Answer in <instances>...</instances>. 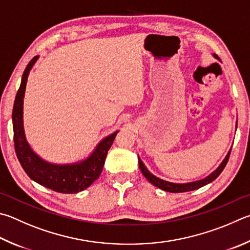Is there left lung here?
<instances>
[{"mask_svg":"<svg viewBox=\"0 0 250 250\" xmlns=\"http://www.w3.org/2000/svg\"><path fill=\"white\" fill-rule=\"evenodd\" d=\"M213 57L219 60V57H217L215 53H213ZM236 125H237V122H236ZM230 149H232V148H230ZM230 149L229 151L228 155L225 156L224 160L222 161L220 166L217 167V168L214 171H212L210 175L206 177V178L200 179V180H196V181H191V183L176 184V183H170V181H167V180L158 178V177L154 176L152 172H149V170L146 168V166L143 164V162L141 161L140 157H139V167H140V170L142 171V174L144 175L145 178H146L149 181V183L155 186V187H157V188H160L162 190H165V191H167V192H175V193L176 192L192 191V190H197L199 188L203 187V186L212 183L213 180H215L217 177H219L221 172L223 171L226 164H228L229 158V154H230Z\"/></svg>","mask_w":250,"mask_h":250,"instance_id":"obj_1","label":"left lung"}]
</instances>
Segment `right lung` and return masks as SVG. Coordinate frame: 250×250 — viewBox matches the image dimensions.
<instances>
[{"label":"right lung","mask_w":250,"mask_h":250,"mask_svg":"<svg viewBox=\"0 0 250 250\" xmlns=\"http://www.w3.org/2000/svg\"><path fill=\"white\" fill-rule=\"evenodd\" d=\"M38 58V56L35 57L26 66L13 107L12 120L16 155L26 174L37 184L57 192L78 193L88 188L95 180L99 178L105 164L107 153L119 131H115L108 137L104 138L88 157L72 164H53L44 161L37 153L34 152L25 137L22 105H24L27 79L31 67L34 66Z\"/></svg>","instance_id":"right-lung-1"}]
</instances>
